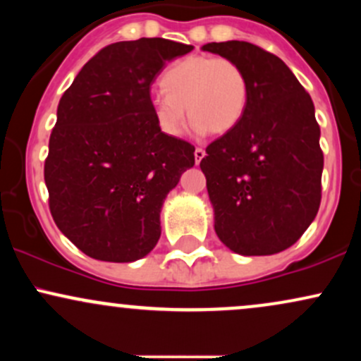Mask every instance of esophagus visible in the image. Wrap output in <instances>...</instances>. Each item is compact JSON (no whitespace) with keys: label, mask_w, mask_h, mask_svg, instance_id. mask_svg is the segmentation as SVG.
Instances as JSON below:
<instances>
[{"label":"esophagus","mask_w":361,"mask_h":361,"mask_svg":"<svg viewBox=\"0 0 361 361\" xmlns=\"http://www.w3.org/2000/svg\"><path fill=\"white\" fill-rule=\"evenodd\" d=\"M205 157V151L202 147H197L195 149V161H197V164H200V161Z\"/></svg>","instance_id":"1"}]
</instances>
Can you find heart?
Masks as SVG:
<instances>
[{"instance_id": "b5f03b06", "label": "heart", "mask_w": 361, "mask_h": 361, "mask_svg": "<svg viewBox=\"0 0 361 361\" xmlns=\"http://www.w3.org/2000/svg\"><path fill=\"white\" fill-rule=\"evenodd\" d=\"M151 98L154 120L163 134L183 132L187 106L198 134H226L241 122L250 98V82L241 66L227 57L188 56L173 62Z\"/></svg>"}]
</instances>
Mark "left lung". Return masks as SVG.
Instances as JSON below:
<instances>
[{"mask_svg":"<svg viewBox=\"0 0 361 361\" xmlns=\"http://www.w3.org/2000/svg\"><path fill=\"white\" fill-rule=\"evenodd\" d=\"M202 51L238 62L250 82L241 122L200 161L215 233L238 255H275L299 241L321 205L314 103L288 66L258 45L229 40Z\"/></svg>","mask_w":361,"mask_h":361,"instance_id":"obj_1","label":"left lung"}]
</instances>
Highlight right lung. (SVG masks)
Returning <instances> with one entry per match:
<instances>
[{
  "instance_id": "1",
  "label": "right lung",
  "mask_w": 361,
  "mask_h": 361,
  "mask_svg": "<svg viewBox=\"0 0 361 361\" xmlns=\"http://www.w3.org/2000/svg\"><path fill=\"white\" fill-rule=\"evenodd\" d=\"M193 45L139 39L106 45L62 94L44 178L61 233L90 258L128 263L161 235L164 198L195 147L159 130L151 85Z\"/></svg>"
}]
</instances>
